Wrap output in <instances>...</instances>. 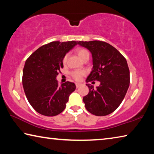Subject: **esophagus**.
Here are the masks:
<instances>
[{"label": "esophagus", "mask_w": 154, "mask_h": 154, "mask_svg": "<svg viewBox=\"0 0 154 154\" xmlns=\"http://www.w3.org/2000/svg\"><path fill=\"white\" fill-rule=\"evenodd\" d=\"M82 85V83H75V85H76V88H77L80 87Z\"/></svg>", "instance_id": "34e87169"}]
</instances>
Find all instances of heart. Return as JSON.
I'll list each match as a JSON object with an SVG mask.
<instances>
[{"mask_svg": "<svg viewBox=\"0 0 154 154\" xmlns=\"http://www.w3.org/2000/svg\"><path fill=\"white\" fill-rule=\"evenodd\" d=\"M77 55L79 56V58L83 60L84 58H85L86 56H90V53L87 49H85L84 48H77ZM66 58H67V55L65 56L63 58V62L65 63L66 61ZM85 72L84 71H72L71 72V75L72 77L75 80H80L81 78L84 75Z\"/></svg>", "mask_w": 154, "mask_h": 154, "instance_id": "heart-1", "label": "heart"}]
</instances>
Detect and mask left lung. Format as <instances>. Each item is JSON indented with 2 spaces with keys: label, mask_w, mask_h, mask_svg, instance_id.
I'll list each match as a JSON object with an SVG mask.
<instances>
[{
  "label": "left lung",
  "mask_w": 154,
  "mask_h": 154,
  "mask_svg": "<svg viewBox=\"0 0 154 154\" xmlns=\"http://www.w3.org/2000/svg\"><path fill=\"white\" fill-rule=\"evenodd\" d=\"M89 50L93 67L86 82L98 81L94 89L87 83L89 93L83 98L87 110L96 116L110 114L120 105L130 85V71L126 58L120 52L104 41H78Z\"/></svg>",
  "instance_id": "left-lung-1"
}]
</instances>
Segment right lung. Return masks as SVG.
Wrapping results in <instances>:
<instances>
[{
	"label": "right lung",
	"instance_id": "add662e5",
	"mask_svg": "<svg viewBox=\"0 0 154 154\" xmlns=\"http://www.w3.org/2000/svg\"><path fill=\"white\" fill-rule=\"evenodd\" d=\"M77 41H53L40 47L25 62L22 84L28 102L38 113L55 116L66 107L76 86L66 82L58 85L56 77L63 68V58Z\"/></svg>",
	"mask_w": 154,
	"mask_h": 154
}]
</instances>
